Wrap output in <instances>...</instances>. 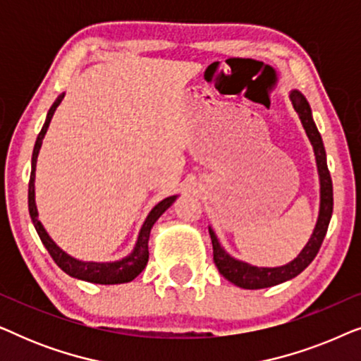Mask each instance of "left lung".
I'll use <instances>...</instances> for the list:
<instances>
[{
	"mask_svg": "<svg viewBox=\"0 0 361 361\" xmlns=\"http://www.w3.org/2000/svg\"><path fill=\"white\" fill-rule=\"evenodd\" d=\"M289 100L293 103L295 113L299 115V120L302 123L305 135H307L310 145H312L315 164H317L319 172V184H320V202H319V215L315 226L312 230V235L300 253L295 256L293 261L286 263L283 266H276V268H264V266H253L245 261L236 259L231 256L224 246L220 245L219 238H216L215 231L212 226H209V233L212 238V246H214V261L215 266L219 268L220 274L230 283L243 289H263L271 288V286L286 283V281L295 278V276L302 273L307 266L312 263V259L317 256L320 245L327 233L330 219H332L334 210V189H332V179H330V172L327 167V154H325V147L322 142V136L315 126L312 110H310L309 102L299 90L289 92Z\"/></svg>",
	"mask_w": 361,
	"mask_h": 361,
	"instance_id": "8db88e82",
	"label": "left lung"
}]
</instances>
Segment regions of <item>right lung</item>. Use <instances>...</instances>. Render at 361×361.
I'll return each mask as SVG.
<instances>
[{
    "instance_id": "obj_1",
    "label": "right lung",
    "mask_w": 361,
    "mask_h": 361,
    "mask_svg": "<svg viewBox=\"0 0 361 361\" xmlns=\"http://www.w3.org/2000/svg\"><path fill=\"white\" fill-rule=\"evenodd\" d=\"M63 95H59L56 98V102L52 103L51 110H49L46 121H44V126L41 133H39L36 145H34V151H32V161H31V179H29V192H27V202H29V215H31V220L34 224V228H36L39 238H41L42 245L46 246V250L49 251V255L52 256V259L56 261V264L61 268L63 273H67L68 276L75 279H82L87 281V283H93V284H123V283H130L136 278L137 274L141 273L142 269L146 268L147 259H149V248H147V243H149V235H151V228L152 225L159 220V216L164 214V212L169 209V207L174 204L177 195H171L167 199L161 200L159 204L152 207V210L147 214L145 224H142L140 233H137V240L135 243V248L128 256L116 261H105V263H97V261H82L73 258L72 255H68L63 251L61 246H59L56 241H54L51 236H49L47 230L44 228V225L39 220V212H37V205H36V164H37V156L39 151H41L42 146V140L46 136L47 128L51 125V120L56 113L57 106L61 105V102L63 100Z\"/></svg>"
}]
</instances>
